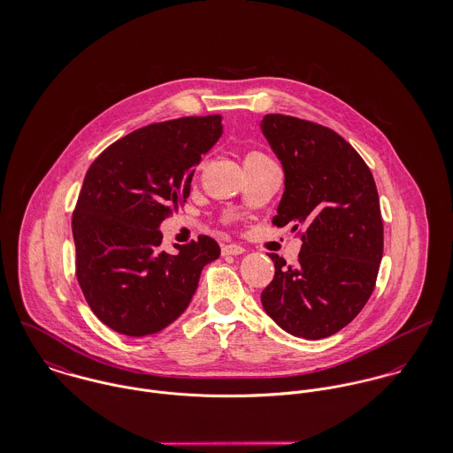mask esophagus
<instances>
[{
	"mask_svg": "<svg viewBox=\"0 0 453 453\" xmlns=\"http://www.w3.org/2000/svg\"><path fill=\"white\" fill-rule=\"evenodd\" d=\"M246 250L242 248V246H239V244H228V246H225L223 248V255L225 257H239V255H242Z\"/></svg>",
	"mask_w": 453,
	"mask_h": 453,
	"instance_id": "34e87169",
	"label": "esophagus"
}]
</instances>
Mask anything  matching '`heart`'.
Returning <instances> with one entry per match:
<instances>
[{
  "instance_id": "obj_1",
  "label": "heart",
  "mask_w": 453,
  "mask_h": 453,
  "mask_svg": "<svg viewBox=\"0 0 453 453\" xmlns=\"http://www.w3.org/2000/svg\"><path fill=\"white\" fill-rule=\"evenodd\" d=\"M246 158H263V155L261 153H250Z\"/></svg>"
}]
</instances>
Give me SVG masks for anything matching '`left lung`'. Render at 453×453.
<instances>
[{"label":"left lung","mask_w":453,"mask_h":453,"mask_svg":"<svg viewBox=\"0 0 453 453\" xmlns=\"http://www.w3.org/2000/svg\"><path fill=\"white\" fill-rule=\"evenodd\" d=\"M259 129L284 171L272 223L293 225L296 265L268 255L273 280L261 303L293 336L319 340L350 323L375 288L384 226L372 171L334 130L286 115H265Z\"/></svg>","instance_id":"1"}]
</instances>
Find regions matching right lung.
<instances>
[{
  "label": "right lung",
  "mask_w": 453,
  "mask_h": 453,
  "mask_svg": "<svg viewBox=\"0 0 453 453\" xmlns=\"http://www.w3.org/2000/svg\"><path fill=\"white\" fill-rule=\"evenodd\" d=\"M221 115L134 130L90 165L73 214L76 277L99 321L127 336L174 323L190 305L214 239L160 250V225L190 196L195 165L221 137Z\"/></svg>",
  "instance_id": "right-lung-1"
}]
</instances>
